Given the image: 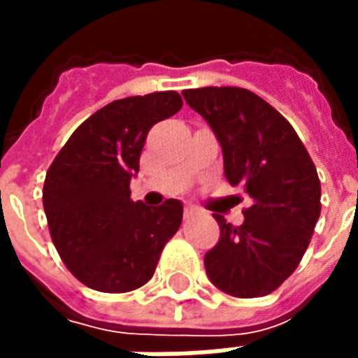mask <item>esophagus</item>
<instances>
[{
  "mask_svg": "<svg viewBox=\"0 0 358 358\" xmlns=\"http://www.w3.org/2000/svg\"><path fill=\"white\" fill-rule=\"evenodd\" d=\"M195 213H197V210H195L192 205H186V207H184V218H192Z\"/></svg>",
  "mask_w": 358,
  "mask_h": 358,
  "instance_id": "1",
  "label": "esophagus"
}]
</instances>
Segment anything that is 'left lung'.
I'll list each match as a JSON object with an SVG mask.
<instances>
[{
    "label": "left lung",
    "instance_id": "obj_1",
    "mask_svg": "<svg viewBox=\"0 0 358 358\" xmlns=\"http://www.w3.org/2000/svg\"><path fill=\"white\" fill-rule=\"evenodd\" d=\"M220 141L226 180L251 197L243 224L213 215L220 240L205 270L234 297L268 295L297 268L320 217V180L293 126L272 105L243 88L182 92Z\"/></svg>",
    "mask_w": 358,
    "mask_h": 358
}]
</instances>
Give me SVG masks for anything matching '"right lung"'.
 <instances>
[{
	"instance_id": "1",
	"label": "right lung",
	"mask_w": 358,
	"mask_h": 358,
	"mask_svg": "<svg viewBox=\"0 0 358 358\" xmlns=\"http://www.w3.org/2000/svg\"><path fill=\"white\" fill-rule=\"evenodd\" d=\"M180 109L182 97L172 90L109 103L74 130L45 174L42 199L53 245L92 289L126 293L148 284L178 232L182 203L132 201L130 180L151 126Z\"/></svg>"
}]
</instances>
